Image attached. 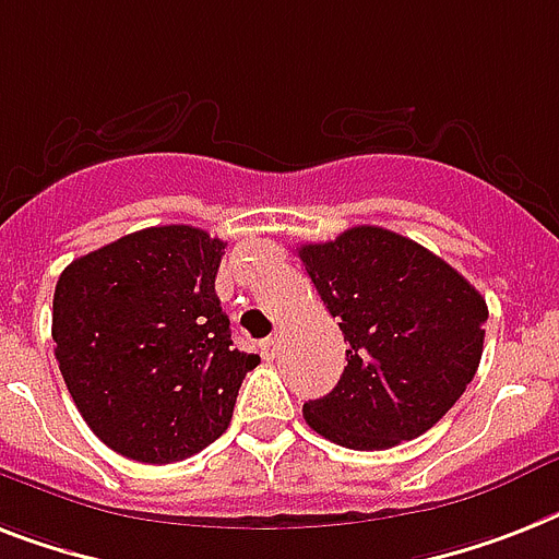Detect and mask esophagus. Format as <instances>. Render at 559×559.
<instances>
[{
    "label": "esophagus",
    "mask_w": 559,
    "mask_h": 559,
    "mask_svg": "<svg viewBox=\"0 0 559 559\" xmlns=\"http://www.w3.org/2000/svg\"><path fill=\"white\" fill-rule=\"evenodd\" d=\"M281 353V338L275 335V338H270V342H264V358H278Z\"/></svg>",
    "instance_id": "esophagus-1"
}]
</instances>
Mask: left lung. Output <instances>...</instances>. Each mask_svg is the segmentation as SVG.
<instances>
[{
	"instance_id": "left-lung-1",
	"label": "left lung",
	"mask_w": 559,
	"mask_h": 559,
	"mask_svg": "<svg viewBox=\"0 0 559 559\" xmlns=\"http://www.w3.org/2000/svg\"><path fill=\"white\" fill-rule=\"evenodd\" d=\"M298 258L347 342L338 384L304 405L307 425L353 451H384L433 428L483 358V295L442 258L382 226L304 243Z\"/></svg>"
}]
</instances>
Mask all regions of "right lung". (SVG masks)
<instances>
[{
    "mask_svg": "<svg viewBox=\"0 0 559 559\" xmlns=\"http://www.w3.org/2000/svg\"><path fill=\"white\" fill-rule=\"evenodd\" d=\"M224 249L194 226H152L59 275L51 326L59 373L111 451L169 465L229 428L240 382L261 358L233 350L215 295Z\"/></svg>",
    "mask_w": 559,
    "mask_h": 559,
    "instance_id": "add662e5",
    "label": "right lung"
}]
</instances>
